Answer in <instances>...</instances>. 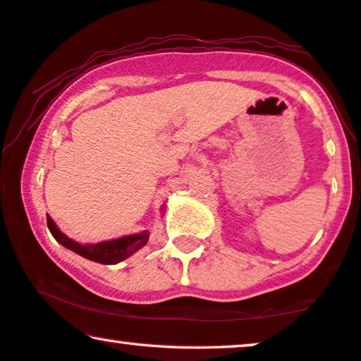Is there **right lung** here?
<instances>
[{
    "label": "right lung",
    "mask_w": 361,
    "mask_h": 361,
    "mask_svg": "<svg viewBox=\"0 0 361 361\" xmlns=\"http://www.w3.org/2000/svg\"><path fill=\"white\" fill-rule=\"evenodd\" d=\"M47 226L49 230H51L52 236L59 241V243L63 245L68 250L75 251L77 255L83 256V258L95 261V263H102V264L120 263V261L126 259L128 256H131L135 251L142 248V246L147 243V238H149V233H147V231H142V233H137V235H128V236H123V238L102 241V243H95V245H80L63 235L49 215H47Z\"/></svg>",
    "instance_id": "1"
}]
</instances>
